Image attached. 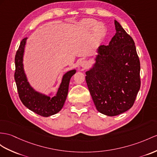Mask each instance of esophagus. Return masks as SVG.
Instances as JSON below:
<instances>
[{"instance_id": "1", "label": "esophagus", "mask_w": 157, "mask_h": 157, "mask_svg": "<svg viewBox=\"0 0 157 157\" xmlns=\"http://www.w3.org/2000/svg\"><path fill=\"white\" fill-rule=\"evenodd\" d=\"M81 66L83 68H85L88 66V62L86 60H82L81 62Z\"/></svg>"}]
</instances>
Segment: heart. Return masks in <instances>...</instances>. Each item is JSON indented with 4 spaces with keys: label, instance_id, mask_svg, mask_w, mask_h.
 <instances>
[{
    "label": "heart",
    "instance_id": "1",
    "mask_svg": "<svg viewBox=\"0 0 157 157\" xmlns=\"http://www.w3.org/2000/svg\"><path fill=\"white\" fill-rule=\"evenodd\" d=\"M81 27L85 30H93L95 39L98 40L102 39L105 36L106 28L102 23H97L94 19L86 18L83 20L81 23Z\"/></svg>",
    "mask_w": 157,
    "mask_h": 157
}]
</instances>
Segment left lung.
<instances>
[{
	"mask_svg": "<svg viewBox=\"0 0 157 157\" xmlns=\"http://www.w3.org/2000/svg\"><path fill=\"white\" fill-rule=\"evenodd\" d=\"M116 34L97 48L86 82L98 111L117 116L131 109L140 89V61L132 37L114 20Z\"/></svg>",
	"mask_w": 157,
	"mask_h": 157,
	"instance_id": "obj_1",
	"label": "left lung"
}]
</instances>
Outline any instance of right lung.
I'll use <instances>...</instances> for the list:
<instances>
[{"mask_svg": "<svg viewBox=\"0 0 157 157\" xmlns=\"http://www.w3.org/2000/svg\"><path fill=\"white\" fill-rule=\"evenodd\" d=\"M27 39H22L15 55L16 69L14 79L18 96L26 108L42 117H48L58 113L63 107L68 94L70 80L76 71L72 69L64 74L59 89L54 97H51L52 93L45 94L36 91L28 81L24 69L23 57Z\"/></svg>", "mask_w": 157, "mask_h": 157, "instance_id": "obj_1", "label": "right lung"}]
</instances>
